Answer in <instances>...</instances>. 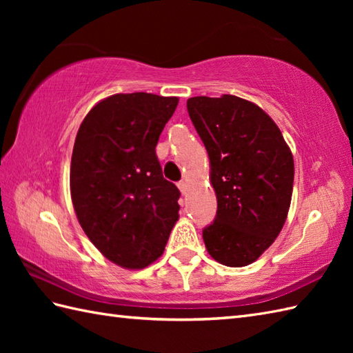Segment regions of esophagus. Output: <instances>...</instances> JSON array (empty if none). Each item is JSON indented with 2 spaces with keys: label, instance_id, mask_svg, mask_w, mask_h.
Wrapping results in <instances>:
<instances>
[{
  "label": "esophagus",
  "instance_id": "1",
  "mask_svg": "<svg viewBox=\"0 0 353 353\" xmlns=\"http://www.w3.org/2000/svg\"><path fill=\"white\" fill-rule=\"evenodd\" d=\"M177 188L179 190H181V192L183 194V196H185V194H186V191H188V185H186V182L185 181H181V182H179L177 183Z\"/></svg>",
  "mask_w": 353,
  "mask_h": 353
}]
</instances>
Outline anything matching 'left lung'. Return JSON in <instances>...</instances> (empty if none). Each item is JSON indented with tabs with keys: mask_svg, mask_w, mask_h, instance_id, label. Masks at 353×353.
Listing matches in <instances>:
<instances>
[{
	"mask_svg": "<svg viewBox=\"0 0 353 353\" xmlns=\"http://www.w3.org/2000/svg\"><path fill=\"white\" fill-rule=\"evenodd\" d=\"M191 121L211 161L216 215L203 229L209 254L228 267L256 261L283 228L294 162L279 127L235 95L192 97Z\"/></svg>",
	"mask_w": 353,
	"mask_h": 353,
	"instance_id": "obj_1",
	"label": "left lung"
}]
</instances>
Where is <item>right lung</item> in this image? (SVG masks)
Returning a JSON list of instances; mask_svg holds the SVG:
<instances>
[{"instance_id": "right-lung-1", "label": "right lung", "mask_w": 353, "mask_h": 353, "mask_svg": "<svg viewBox=\"0 0 353 353\" xmlns=\"http://www.w3.org/2000/svg\"><path fill=\"white\" fill-rule=\"evenodd\" d=\"M177 97L115 94L85 117L74 142L71 197L80 226L104 256L144 268L179 220L181 191L162 176L156 144Z\"/></svg>"}]
</instances>
